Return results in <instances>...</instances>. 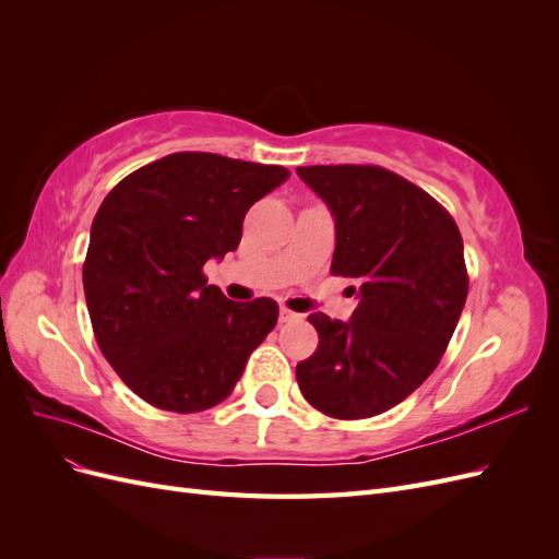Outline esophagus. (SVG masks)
I'll return each mask as SVG.
<instances>
[{"label": "esophagus", "instance_id": "obj_1", "mask_svg": "<svg viewBox=\"0 0 559 559\" xmlns=\"http://www.w3.org/2000/svg\"><path fill=\"white\" fill-rule=\"evenodd\" d=\"M296 319H300V314L292 312L289 308H280V321H282V324H289V321H296Z\"/></svg>", "mask_w": 559, "mask_h": 559}]
</instances>
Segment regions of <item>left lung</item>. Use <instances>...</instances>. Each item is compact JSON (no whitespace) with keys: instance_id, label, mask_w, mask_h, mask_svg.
<instances>
[{"instance_id":"1","label":"left lung","mask_w":559,"mask_h":559,"mask_svg":"<svg viewBox=\"0 0 559 559\" xmlns=\"http://www.w3.org/2000/svg\"><path fill=\"white\" fill-rule=\"evenodd\" d=\"M296 173L335 218L331 273L359 282L349 321L308 317L319 345L296 380L329 417H373L408 399L443 357L468 294L462 235L427 191L384 167Z\"/></svg>"}]
</instances>
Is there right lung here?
<instances>
[{"label": "right lung", "mask_w": 559, "mask_h": 559, "mask_svg": "<svg viewBox=\"0 0 559 559\" xmlns=\"http://www.w3.org/2000/svg\"><path fill=\"white\" fill-rule=\"evenodd\" d=\"M286 179L280 165L183 151L134 170L99 205L83 292L105 359L146 403H222L275 329L273 298L228 300L202 265L238 249L249 207Z\"/></svg>", "instance_id": "add662e5"}]
</instances>
